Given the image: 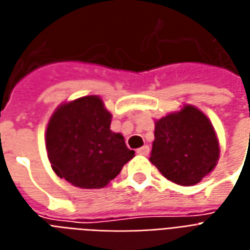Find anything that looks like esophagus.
<instances>
[{
	"label": "esophagus",
	"instance_id": "esophagus-1",
	"mask_svg": "<svg viewBox=\"0 0 250 250\" xmlns=\"http://www.w3.org/2000/svg\"><path fill=\"white\" fill-rule=\"evenodd\" d=\"M137 153L138 154H141V156H147V154H149V146H147V145H144L143 147L137 149Z\"/></svg>",
	"mask_w": 250,
	"mask_h": 250
}]
</instances>
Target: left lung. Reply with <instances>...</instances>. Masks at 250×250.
Segmentation results:
<instances>
[{
	"instance_id": "1",
	"label": "left lung",
	"mask_w": 250,
	"mask_h": 250,
	"mask_svg": "<svg viewBox=\"0 0 250 250\" xmlns=\"http://www.w3.org/2000/svg\"><path fill=\"white\" fill-rule=\"evenodd\" d=\"M218 157L216 132L197 107L185 105L156 121L149 160L172 183L196 185L214 169Z\"/></svg>"
}]
</instances>
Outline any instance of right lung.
<instances>
[{"label": "right lung", "mask_w": 250, "mask_h": 250, "mask_svg": "<svg viewBox=\"0 0 250 250\" xmlns=\"http://www.w3.org/2000/svg\"><path fill=\"white\" fill-rule=\"evenodd\" d=\"M112 114L98 96L62 104L49 120L46 150L60 178L83 189H101L117 177L134 150L110 130Z\"/></svg>", "instance_id": "add662e5"}]
</instances>
